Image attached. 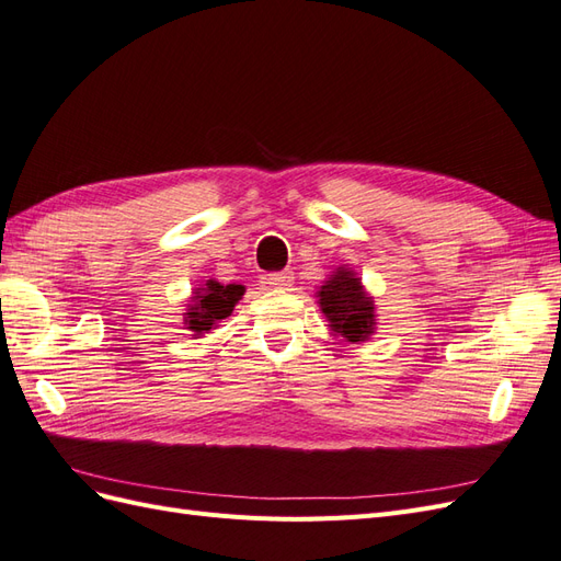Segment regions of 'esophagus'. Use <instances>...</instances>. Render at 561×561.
Returning <instances> with one entry per match:
<instances>
[{"instance_id": "34e87169", "label": "esophagus", "mask_w": 561, "mask_h": 561, "mask_svg": "<svg viewBox=\"0 0 561 561\" xmlns=\"http://www.w3.org/2000/svg\"><path fill=\"white\" fill-rule=\"evenodd\" d=\"M295 283V274L293 271H278V274H268L266 276V285L268 287H278V290H287Z\"/></svg>"}]
</instances>
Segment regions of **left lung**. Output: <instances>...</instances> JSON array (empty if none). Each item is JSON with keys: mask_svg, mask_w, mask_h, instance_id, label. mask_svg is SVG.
Returning a JSON list of instances; mask_svg holds the SVG:
<instances>
[{"mask_svg": "<svg viewBox=\"0 0 561 561\" xmlns=\"http://www.w3.org/2000/svg\"><path fill=\"white\" fill-rule=\"evenodd\" d=\"M318 307L328 320L332 336L351 344H365L377 332V304L363 278L346 264L336 266L316 290Z\"/></svg>", "mask_w": 561, "mask_h": 561, "instance_id": "1", "label": "left lung"}]
</instances>
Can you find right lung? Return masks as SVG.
Instances as JSON below:
<instances>
[{"instance_id": "add662e5", "label": "right lung", "mask_w": 561, "mask_h": 561, "mask_svg": "<svg viewBox=\"0 0 561 561\" xmlns=\"http://www.w3.org/2000/svg\"><path fill=\"white\" fill-rule=\"evenodd\" d=\"M245 287L236 285V283H219L215 278L201 283L194 287V293L190 297V304L182 313L184 318V330L194 332L192 336H201L217 328L219 322L231 316L233 307L243 299Z\"/></svg>"}]
</instances>
